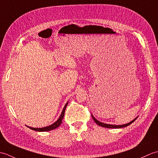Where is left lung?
<instances>
[{
  "label": "left lung",
  "instance_id": "1",
  "mask_svg": "<svg viewBox=\"0 0 158 158\" xmlns=\"http://www.w3.org/2000/svg\"><path fill=\"white\" fill-rule=\"evenodd\" d=\"M92 118H93V119H94V122H96V123H97L98 124V126H101V127H107V128H121V127H126V126H129V125H130L131 123H132L134 122H135V121L136 119H136H135L134 120H132V122H130V123H126V124H124V125H120V126H118V125H110V124H106V123H102V122H99L98 120H97L92 115Z\"/></svg>",
  "mask_w": 158,
  "mask_h": 158
}]
</instances>
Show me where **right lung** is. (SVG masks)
<instances>
[{
	"instance_id": "obj_1",
	"label": "right lung",
	"mask_w": 158,
	"mask_h": 158,
	"mask_svg": "<svg viewBox=\"0 0 158 158\" xmlns=\"http://www.w3.org/2000/svg\"><path fill=\"white\" fill-rule=\"evenodd\" d=\"M67 105H68V103H66V105L64 106V107L61 115H60V118L58 120H57L55 123H53V124H52L51 126L44 127H41V128H35V127H29V128H31L32 130L39 131V132H47V131L52 130L53 129L57 128V127H59L60 124L62 123V121L64 118V113H65L66 107Z\"/></svg>"
}]
</instances>
